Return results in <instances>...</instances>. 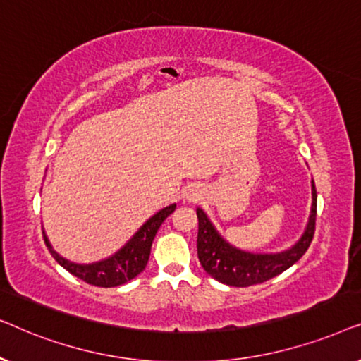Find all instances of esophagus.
Returning a JSON list of instances; mask_svg holds the SVG:
<instances>
[{"label": "esophagus", "instance_id": "1", "mask_svg": "<svg viewBox=\"0 0 361 361\" xmlns=\"http://www.w3.org/2000/svg\"><path fill=\"white\" fill-rule=\"evenodd\" d=\"M184 199L187 202H197V200H199L200 199V189H199V187H189V189L184 192Z\"/></svg>", "mask_w": 361, "mask_h": 361}]
</instances>
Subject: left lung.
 I'll use <instances>...</instances> for the list:
<instances>
[{
  "label": "left lung",
  "instance_id": "obj_1",
  "mask_svg": "<svg viewBox=\"0 0 361 361\" xmlns=\"http://www.w3.org/2000/svg\"><path fill=\"white\" fill-rule=\"evenodd\" d=\"M315 216H317V192L312 180V207H310L309 221L300 238L288 250L278 251V253H253V251L240 250L228 243L199 207L197 209V219H199L197 253H199L202 268L214 279L226 286H235V288L264 283L302 258L314 238Z\"/></svg>",
  "mask_w": 361,
  "mask_h": 361
}]
</instances>
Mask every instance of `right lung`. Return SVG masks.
I'll list each match as a JSON object with an SVG mask.
<instances>
[{
    "mask_svg": "<svg viewBox=\"0 0 361 361\" xmlns=\"http://www.w3.org/2000/svg\"><path fill=\"white\" fill-rule=\"evenodd\" d=\"M176 210V204H171L164 207V209L157 212L146 220L145 224L140 226V230L126 241L125 246H121L115 255L108 256L105 259L95 261V263H73L71 259H66L63 256L57 253L52 248L51 241H49L46 231L44 233V241H46L49 251L56 258V261L62 268H66L68 273L77 276L85 283L92 286H98V288H116L128 283V281L135 279L137 274L142 273L146 268L147 259L151 255V246L154 241V236L159 230L167 216Z\"/></svg>",
    "mask_w": 361,
    "mask_h": 361,
    "instance_id": "obj_1",
    "label": "right lung"
}]
</instances>
